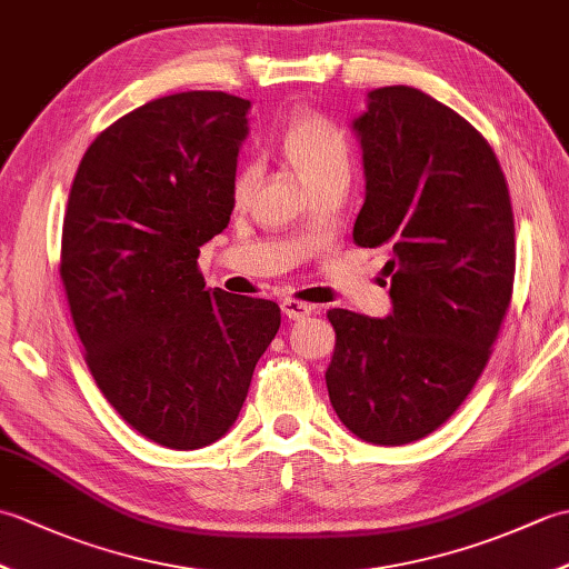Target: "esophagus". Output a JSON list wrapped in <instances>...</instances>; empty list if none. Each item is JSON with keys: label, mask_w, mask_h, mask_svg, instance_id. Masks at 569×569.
Listing matches in <instances>:
<instances>
[{"label": "esophagus", "mask_w": 569, "mask_h": 569, "mask_svg": "<svg viewBox=\"0 0 569 569\" xmlns=\"http://www.w3.org/2000/svg\"><path fill=\"white\" fill-rule=\"evenodd\" d=\"M281 310L288 320H303V318L312 316V306L298 303V300H293V298H286L281 303Z\"/></svg>", "instance_id": "1"}]
</instances>
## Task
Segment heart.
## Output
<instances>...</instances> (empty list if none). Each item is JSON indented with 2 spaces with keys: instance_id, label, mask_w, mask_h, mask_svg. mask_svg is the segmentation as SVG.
Here are the masks:
<instances>
[{
  "instance_id": "heart-1",
  "label": "heart",
  "mask_w": 569,
  "mask_h": 569,
  "mask_svg": "<svg viewBox=\"0 0 569 569\" xmlns=\"http://www.w3.org/2000/svg\"><path fill=\"white\" fill-rule=\"evenodd\" d=\"M281 151L288 166L312 190L325 183H347L349 178V147L342 131L318 114H300L286 127ZM257 186V166L247 163L234 178V200L244 202Z\"/></svg>"
}]
</instances>
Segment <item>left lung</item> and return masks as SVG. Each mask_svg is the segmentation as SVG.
Returning <instances> with one entry per match:
<instances>
[{"label": "left lung", "mask_w": 569, "mask_h": 569, "mask_svg": "<svg viewBox=\"0 0 569 569\" xmlns=\"http://www.w3.org/2000/svg\"><path fill=\"white\" fill-rule=\"evenodd\" d=\"M349 129L361 147L359 247H389L391 312L335 308L325 381L342 426L371 445L426 438L462 406L509 310L513 212L485 137L408 84L367 94Z\"/></svg>", "instance_id": "obj_1"}]
</instances>
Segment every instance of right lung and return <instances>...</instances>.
Segmentation results:
<instances>
[{"instance_id": "right-lung-1", "label": "right lung", "mask_w": 569, "mask_h": 569, "mask_svg": "<svg viewBox=\"0 0 569 569\" xmlns=\"http://www.w3.org/2000/svg\"><path fill=\"white\" fill-rule=\"evenodd\" d=\"M251 102L192 90L117 119L84 151L60 278L84 361L114 410L171 450L234 426L281 328L271 300L204 291L200 247L234 210Z\"/></svg>"}]
</instances>
